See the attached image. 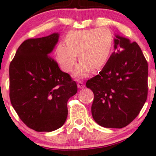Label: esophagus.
<instances>
[{
	"instance_id": "1",
	"label": "esophagus",
	"mask_w": 156,
	"mask_h": 156,
	"mask_svg": "<svg viewBox=\"0 0 156 156\" xmlns=\"http://www.w3.org/2000/svg\"><path fill=\"white\" fill-rule=\"evenodd\" d=\"M78 87L79 88H83L85 87V85L82 81L79 80V81H78Z\"/></svg>"
}]
</instances>
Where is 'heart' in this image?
I'll list each match as a JSON object with an SVG mask.
<instances>
[{"label":"heart","instance_id":"obj_1","mask_svg":"<svg viewBox=\"0 0 156 156\" xmlns=\"http://www.w3.org/2000/svg\"><path fill=\"white\" fill-rule=\"evenodd\" d=\"M65 43H59L55 48V57L61 68L70 72L77 61L75 75L87 76L93 70H98L106 64L113 49V35L106 28L70 31L65 38Z\"/></svg>","mask_w":156,"mask_h":156}]
</instances>
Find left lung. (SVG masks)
Segmentation results:
<instances>
[{"mask_svg": "<svg viewBox=\"0 0 156 156\" xmlns=\"http://www.w3.org/2000/svg\"><path fill=\"white\" fill-rule=\"evenodd\" d=\"M114 51L97 76L86 82L94 94V119L100 126L122 128L137 117L147 100L148 66L140 47L116 35Z\"/></svg>", "mask_w": 156, "mask_h": 156, "instance_id": "left-lung-1", "label": "left lung"}]
</instances>
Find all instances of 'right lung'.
Wrapping results in <instances>:
<instances>
[{
    "instance_id": "add662e5",
    "label": "right lung",
    "mask_w": 156,
    "mask_h": 156,
    "mask_svg": "<svg viewBox=\"0 0 156 156\" xmlns=\"http://www.w3.org/2000/svg\"><path fill=\"white\" fill-rule=\"evenodd\" d=\"M59 34L25 40L9 66V96L18 115L37 132H52L64 125L68 99L76 83L50 56Z\"/></svg>"
}]
</instances>
